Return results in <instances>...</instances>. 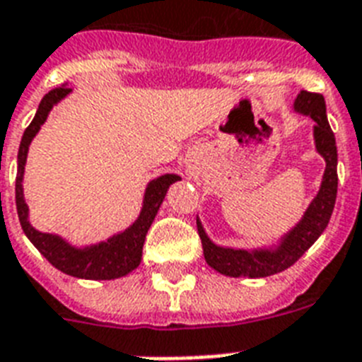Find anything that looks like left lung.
<instances>
[{"label": "left lung", "mask_w": 362, "mask_h": 362, "mask_svg": "<svg viewBox=\"0 0 362 362\" xmlns=\"http://www.w3.org/2000/svg\"><path fill=\"white\" fill-rule=\"evenodd\" d=\"M293 110L303 116H310L315 122L314 125V144L315 152L325 159V170L321 178V186L314 201L298 220L293 229L278 240V244L270 247H257V250H235V247L218 246L204 231L203 223L197 218V231L203 242V253L206 263L220 274L238 278H267L278 274L281 270L289 269L303 253L321 237L331 220L334 201L338 189V153L337 141L329 120H327L325 99L321 93L300 92L293 103Z\"/></svg>", "instance_id": "obj_1"}]
</instances>
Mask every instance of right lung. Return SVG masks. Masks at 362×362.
Segmentation results:
<instances>
[{"instance_id":"right-lung-1","label":"right lung","mask_w":362,"mask_h":362,"mask_svg":"<svg viewBox=\"0 0 362 362\" xmlns=\"http://www.w3.org/2000/svg\"><path fill=\"white\" fill-rule=\"evenodd\" d=\"M73 92L67 84L54 88L39 103L35 116L28 129L22 135L18 148V173H16V212H18L20 226L24 229L25 237L47 257V261L65 274L82 278V280H116L129 274L141 264L142 246L146 233L152 226L153 218L158 214L159 206L163 203L165 195L169 192L170 184L182 180L178 175H161L148 182L142 197V209L133 223L127 229L116 233L107 240L90 244V246H75L67 238L42 233L30 223V206L24 199V170L28 161V152L33 136L41 131V125L47 122L50 110Z\"/></svg>"}]
</instances>
